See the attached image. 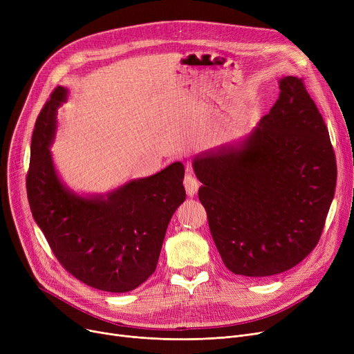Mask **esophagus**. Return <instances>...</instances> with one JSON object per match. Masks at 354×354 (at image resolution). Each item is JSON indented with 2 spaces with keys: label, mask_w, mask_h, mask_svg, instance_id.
I'll return each instance as SVG.
<instances>
[{
  "label": "esophagus",
  "mask_w": 354,
  "mask_h": 354,
  "mask_svg": "<svg viewBox=\"0 0 354 354\" xmlns=\"http://www.w3.org/2000/svg\"><path fill=\"white\" fill-rule=\"evenodd\" d=\"M183 187H185V189H187L188 196H194L196 194L198 188H199V182H198V179L195 176L188 174L187 176L183 178Z\"/></svg>",
  "instance_id": "1"
}]
</instances>
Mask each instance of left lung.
I'll return each mask as SVG.
<instances>
[{
  "instance_id": "8db88e82",
  "label": "left lung",
  "mask_w": 354,
  "mask_h": 354,
  "mask_svg": "<svg viewBox=\"0 0 354 354\" xmlns=\"http://www.w3.org/2000/svg\"><path fill=\"white\" fill-rule=\"evenodd\" d=\"M192 166L214 243L234 274L284 272L317 245L337 165L303 79H281L278 100L244 142L202 153Z\"/></svg>"
}]
</instances>
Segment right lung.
Here are the masks:
<instances>
[{
	"mask_svg": "<svg viewBox=\"0 0 354 354\" xmlns=\"http://www.w3.org/2000/svg\"><path fill=\"white\" fill-rule=\"evenodd\" d=\"M67 90L55 87L35 120L27 174L30 209L59 263L82 283L109 292L135 290L158 266L167 224L185 201V167L124 183L104 196L68 191L48 147Z\"/></svg>",
	"mask_w": 354,
	"mask_h": 354,
	"instance_id": "right-lung-1",
	"label": "right lung"
}]
</instances>
